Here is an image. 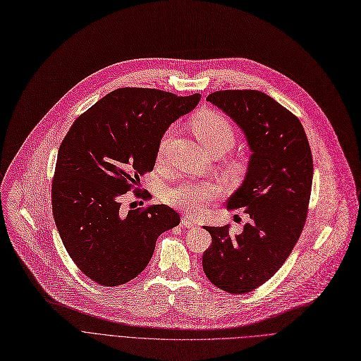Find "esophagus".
Masks as SVG:
<instances>
[{"label":"esophagus","mask_w":361,"mask_h":361,"mask_svg":"<svg viewBox=\"0 0 361 361\" xmlns=\"http://www.w3.org/2000/svg\"><path fill=\"white\" fill-rule=\"evenodd\" d=\"M182 226H185V228H195L197 226V221L194 220V219H191L190 216H183L182 217Z\"/></svg>","instance_id":"1"}]
</instances>
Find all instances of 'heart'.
I'll use <instances>...</instances> for the list:
<instances>
[{
  "label": "heart",
  "instance_id": "heart-1",
  "mask_svg": "<svg viewBox=\"0 0 361 361\" xmlns=\"http://www.w3.org/2000/svg\"><path fill=\"white\" fill-rule=\"evenodd\" d=\"M191 129L200 144L210 152L228 151L236 141V130L231 120L214 110L200 111L191 122ZM170 138L167 130L160 140L157 160L161 161ZM225 192L221 183L214 180H183L179 185L164 191V201L171 207L188 214H201L205 207Z\"/></svg>",
  "mask_w": 361,
  "mask_h": 361
}]
</instances>
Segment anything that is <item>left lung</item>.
<instances>
[{"mask_svg": "<svg viewBox=\"0 0 361 361\" xmlns=\"http://www.w3.org/2000/svg\"><path fill=\"white\" fill-rule=\"evenodd\" d=\"M245 133L251 149L241 188L228 210L243 209V233L210 228L212 245L202 255L205 276L229 294H247L276 273L302 232L310 202L313 157L298 117L264 92L216 91L207 97Z\"/></svg>", "mask_w": 361, "mask_h": 361, "instance_id": "obj_1", "label": "left lung"}]
</instances>
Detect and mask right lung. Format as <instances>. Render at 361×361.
I'll list each match as a JSON object with an SVG mask.
<instances>
[{
	"label": "right lung",
	"instance_id": "right-lung-1",
	"mask_svg": "<svg viewBox=\"0 0 361 361\" xmlns=\"http://www.w3.org/2000/svg\"><path fill=\"white\" fill-rule=\"evenodd\" d=\"M200 97L118 88L64 136L51 186L53 216L66 251L94 282L117 286L138 276L157 238L179 225L180 216L164 204L125 212L122 197L154 169L161 136Z\"/></svg>",
	"mask_w": 361,
	"mask_h": 361
}]
</instances>
